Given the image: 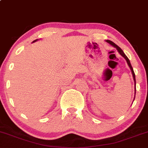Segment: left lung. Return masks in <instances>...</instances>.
<instances>
[{
	"label": "left lung",
	"instance_id": "8db88e82",
	"mask_svg": "<svg viewBox=\"0 0 148 148\" xmlns=\"http://www.w3.org/2000/svg\"><path fill=\"white\" fill-rule=\"evenodd\" d=\"M106 42H108V44H110V45H111V46H113V47H115V48H116V49H117V51H118V52H119V53L120 54H121V55L122 56V57H123V58L125 59V60H126V62H127V65H128V66H129V67H130V70H131L132 74H133V80H134V83H135V96H134V99H135V97H136V75H135L134 71H133V67H132V66H131V64H130V60H129V59L127 58V56L125 55V53H124V52H123V51L122 49H121V48H120L117 45H116V44H115L114 42H113L111 41V40H106Z\"/></svg>",
	"mask_w": 148,
	"mask_h": 148
}]
</instances>
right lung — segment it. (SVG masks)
I'll return each instance as SVG.
<instances>
[{"instance_id":"1","label":"right lung","mask_w":148,"mask_h":148,"mask_svg":"<svg viewBox=\"0 0 148 148\" xmlns=\"http://www.w3.org/2000/svg\"><path fill=\"white\" fill-rule=\"evenodd\" d=\"M37 40H37H37H34V41H33V42H36V41H37Z\"/></svg>"}]
</instances>
